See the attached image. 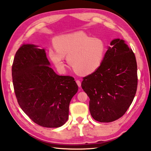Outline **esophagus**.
I'll return each instance as SVG.
<instances>
[{
	"label": "esophagus",
	"instance_id": "34e87169",
	"mask_svg": "<svg viewBox=\"0 0 151 151\" xmlns=\"http://www.w3.org/2000/svg\"><path fill=\"white\" fill-rule=\"evenodd\" d=\"M76 84H77L79 88H81V81H78V80H77V81H76Z\"/></svg>",
	"mask_w": 151,
	"mask_h": 151
}]
</instances>
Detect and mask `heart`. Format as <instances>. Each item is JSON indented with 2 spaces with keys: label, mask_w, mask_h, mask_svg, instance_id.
<instances>
[{
  "label": "heart",
  "mask_w": 151,
  "mask_h": 151,
  "mask_svg": "<svg viewBox=\"0 0 151 151\" xmlns=\"http://www.w3.org/2000/svg\"><path fill=\"white\" fill-rule=\"evenodd\" d=\"M55 50L50 49L48 56L58 70L65 71V56L76 73L90 75L103 63L105 44L99 37H90L83 32L61 35L53 40Z\"/></svg>",
  "instance_id": "b5f03b06"
}]
</instances>
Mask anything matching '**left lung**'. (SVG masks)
I'll return each instance as SVG.
<instances>
[{
	"mask_svg": "<svg viewBox=\"0 0 151 151\" xmlns=\"http://www.w3.org/2000/svg\"><path fill=\"white\" fill-rule=\"evenodd\" d=\"M99 69L83 78L81 86L90 97L94 120L111 122L122 117L137 87V62L132 49L120 38L111 41Z\"/></svg>",
	"mask_w": 151,
	"mask_h": 151,
	"instance_id": "1",
	"label": "left lung"
}]
</instances>
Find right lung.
<instances>
[{
  "label": "right lung",
  "mask_w": 151,
  "mask_h": 151,
  "mask_svg": "<svg viewBox=\"0 0 151 151\" xmlns=\"http://www.w3.org/2000/svg\"><path fill=\"white\" fill-rule=\"evenodd\" d=\"M23 44L16 52L12 69L17 102L38 125L58 128L69 118V103L78 87L75 78L60 76L51 67L45 50Z\"/></svg>",
  "instance_id": "obj_1"
}]
</instances>
